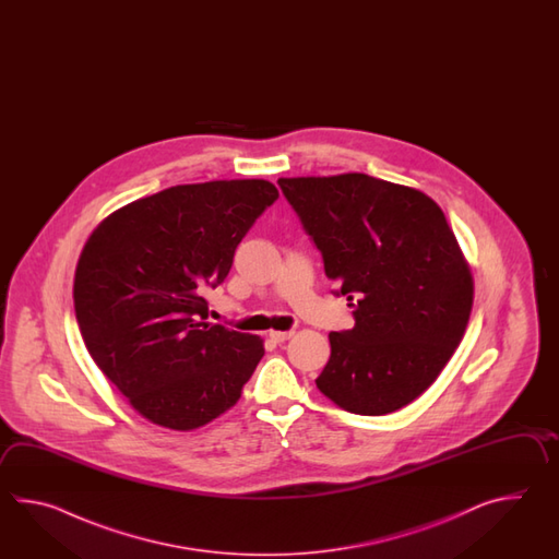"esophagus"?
<instances>
[{
    "label": "esophagus",
    "mask_w": 559,
    "mask_h": 559,
    "mask_svg": "<svg viewBox=\"0 0 559 559\" xmlns=\"http://www.w3.org/2000/svg\"><path fill=\"white\" fill-rule=\"evenodd\" d=\"M292 335H294L292 330H289V332H270V337L274 340L275 344H284Z\"/></svg>",
    "instance_id": "1"
}]
</instances>
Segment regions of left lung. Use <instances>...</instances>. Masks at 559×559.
Here are the masks:
<instances>
[{"label": "left lung", "instance_id": "1", "mask_svg": "<svg viewBox=\"0 0 559 559\" xmlns=\"http://www.w3.org/2000/svg\"><path fill=\"white\" fill-rule=\"evenodd\" d=\"M356 325L330 333L316 380L345 412L385 416L438 380L464 337L474 280L440 205L371 178L277 179Z\"/></svg>", "mask_w": 559, "mask_h": 559}]
</instances>
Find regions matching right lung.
I'll use <instances>...</instances> for the list:
<instances>
[{
    "label": "right lung",
    "instance_id": "1",
    "mask_svg": "<svg viewBox=\"0 0 559 559\" xmlns=\"http://www.w3.org/2000/svg\"><path fill=\"white\" fill-rule=\"evenodd\" d=\"M277 198L265 179L174 186L123 205L87 239L73 282L80 332L145 419L188 431L241 397L263 342L203 321V296Z\"/></svg>",
    "mask_w": 559,
    "mask_h": 559
}]
</instances>
